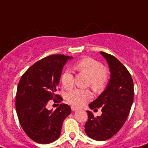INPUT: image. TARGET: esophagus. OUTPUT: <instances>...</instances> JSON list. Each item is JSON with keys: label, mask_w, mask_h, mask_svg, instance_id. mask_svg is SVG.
Listing matches in <instances>:
<instances>
[{"label": "esophagus", "mask_w": 148, "mask_h": 148, "mask_svg": "<svg viewBox=\"0 0 148 148\" xmlns=\"http://www.w3.org/2000/svg\"><path fill=\"white\" fill-rule=\"evenodd\" d=\"M77 109H78V108H77V107H75V106H71V110H77Z\"/></svg>", "instance_id": "34e87169"}]
</instances>
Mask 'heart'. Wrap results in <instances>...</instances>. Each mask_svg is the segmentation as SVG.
I'll use <instances>...</instances> for the list:
<instances>
[{
	"instance_id": "b5f03b06",
	"label": "heart",
	"mask_w": 148,
	"mask_h": 148,
	"mask_svg": "<svg viewBox=\"0 0 148 148\" xmlns=\"http://www.w3.org/2000/svg\"><path fill=\"white\" fill-rule=\"evenodd\" d=\"M74 68L78 72L88 75V84L93 88L99 90L106 86L110 78V71L102 62L90 57H86L76 62ZM61 83L65 89H71L74 85V76L70 69H66L61 75ZM92 92L89 89L76 88L69 91L66 99L70 104L75 106H82L91 99Z\"/></svg>"
}]
</instances>
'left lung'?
<instances>
[{
  "instance_id": "8db88e82",
  "label": "left lung",
  "mask_w": 148,
  "mask_h": 148,
  "mask_svg": "<svg viewBox=\"0 0 148 148\" xmlns=\"http://www.w3.org/2000/svg\"><path fill=\"white\" fill-rule=\"evenodd\" d=\"M108 63L110 79L99 97L89 104L90 109L102 107V115L95 117L87 110L85 131L90 138L105 141L115 135L123 126L134 101V82L125 66L113 55L100 51Z\"/></svg>"
}]
</instances>
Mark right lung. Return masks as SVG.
Masks as SVG:
<instances>
[{"label":"right lung","mask_w":148,"mask_h":148,"mask_svg":"<svg viewBox=\"0 0 148 148\" xmlns=\"http://www.w3.org/2000/svg\"><path fill=\"white\" fill-rule=\"evenodd\" d=\"M71 57L52 54L36 62L23 74L15 97L18 119L26 135L37 143L49 144L59 138L62 122L71 114L67 104H60L55 110L46 108L49 100L60 102L56 94L60 89L62 68Z\"/></svg>","instance_id":"right-lung-1"}]
</instances>
